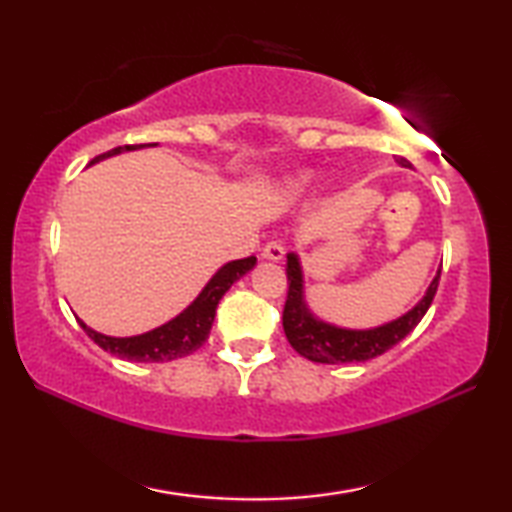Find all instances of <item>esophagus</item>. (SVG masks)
I'll return each mask as SVG.
<instances>
[{"label": "esophagus", "instance_id": "esophagus-1", "mask_svg": "<svg viewBox=\"0 0 512 512\" xmlns=\"http://www.w3.org/2000/svg\"><path fill=\"white\" fill-rule=\"evenodd\" d=\"M262 257L268 259V262H282L284 259V246L280 241H268L262 250Z\"/></svg>", "mask_w": 512, "mask_h": 512}]
</instances>
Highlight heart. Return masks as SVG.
I'll return each instance as SVG.
<instances>
[{
    "label": "heart",
    "instance_id": "b5f03b06",
    "mask_svg": "<svg viewBox=\"0 0 512 512\" xmlns=\"http://www.w3.org/2000/svg\"><path fill=\"white\" fill-rule=\"evenodd\" d=\"M309 183H311V176L309 173H293V176H289V178H284V183H282V194L287 196V198H300L302 194L307 192V187H309Z\"/></svg>",
    "mask_w": 512,
    "mask_h": 512
}]
</instances>
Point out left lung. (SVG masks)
Wrapping results in <instances>:
<instances>
[{
    "label": "left lung",
    "mask_w": 512,
    "mask_h": 512,
    "mask_svg": "<svg viewBox=\"0 0 512 512\" xmlns=\"http://www.w3.org/2000/svg\"><path fill=\"white\" fill-rule=\"evenodd\" d=\"M397 164L411 169V162L406 158H397ZM287 280L289 293L287 305H284L282 325L284 334L300 357L316 363H357L375 359L393 345L400 343L406 334L415 329L422 316L431 307L433 296L438 291L440 271L433 277L427 293L413 309L406 311L400 318L370 329H348L320 320L309 309L305 300V273H302L300 257L296 253L287 255Z\"/></svg>",
    "instance_id": "obj_1"
}]
</instances>
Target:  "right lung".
Returning a JSON list of instances; mask_svg holds the SVG:
<instances>
[{
    "mask_svg": "<svg viewBox=\"0 0 512 512\" xmlns=\"http://www.w3.org/2000/svg\"><path fill=\"white\" fill-rule=\"evenodd\" d=\"M144 146H158V144H128V146H117L103 155H97L90 164H97L112 155L126 153V151H137L144 149ZM257 264V257H246V259H235V262L223 264L219 271H216L210 282L205 284L203 291L198 293L196 300L187 309L180 311L176 318H171L169 323L151 329V332L137 334V336H106L101 332H94L79 320V325L85 329V334L90 339L110 354H115L119 359L126 361H137V363H164L173 361L180 357H187V354L196 352L210 336V329L214 323L216 305L225 296L232 284H235L239 277H244L248 271H253Z\"/></svg>",
    "mask_w": 512,
    "mask_h": 512,
    "instance_id": "obj_1",
    "label": "right lung"
}]
</instances>
